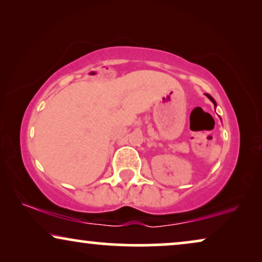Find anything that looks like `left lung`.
I'll return each instance as SVG.
<instances>
[{"instance_id": "left-lung-1", "label": "left lung", "mask_w": 262, "mask_h": 262, "mask_svg": "<svg viewBox=\"0 0 262 262\" xmlns=\"http://www.w3.org/2000/svg\"><path fill=\"white\" fill-rule=\"evenodd\" d=\"M205 95L207 96V98H209V99L211 100V101H212V102H213V105H214V107H216V106H217V103H216V101H214V99L212 98V96H211L210 94H205Z\"/></svg>"}]
</instances>
